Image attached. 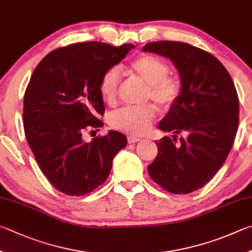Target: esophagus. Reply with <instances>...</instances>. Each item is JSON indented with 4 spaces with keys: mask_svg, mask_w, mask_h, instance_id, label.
Segmentation results:
<instances>
[{
    "mask_svg": "<svg viewBox=\"0 0 252 252\" xmlns=\"http://www.w3.org/2000/svg\"><path fill=\"white\" fill-rule=\"evenodd\" d=\"M126 140H127V143H136V142H139L141 139H139V138H136V136H132V135H127V138H126Z\"/></svg>",
    "mask_w": 252,
    "mask_h": 252,
    "instance_id": "esophagus-1",
    "label": "esophagus"
}]
</instances>
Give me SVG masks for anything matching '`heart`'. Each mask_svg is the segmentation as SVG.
Segmentation results:
<instances>
[{
	"mask_svg": "<svg viewBox=\"0 0 252 252\" xmlns=\"http://www.w3.org/2000/svg\"><path fill=\"white\" fill-rule=\"evenodd\" d=\"M126 70L146 86L145 99H151L159 108H171L181 95V84L175 77L168 76L170 67L154 55L144 54L132 61ZM120 71L113 67L103 72L99 82V91L104 102L113 104L117 100ZM157 116L152 104L142 107H123L110 116V126L116 130L132 134H143Z\"/></svg>",
	"mask_w": 252,
	"mask_h": 252,
	"instance_id": "1",
	"label": "heart"
}]
</instances>
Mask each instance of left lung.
<instances>
[{
	"label": "left lung",
	"instance_id": "obj_1",
	"mask_svg": "<svg viewBox=\"0 0 252 252\" xmlns=\"http://www.w3.org/2000/svg\"><path fill=\"white\" fill-rule=\"evenodd\" d=\"M143 50L170 58L182 81L180 98L158 126L173 139L155 141L158 153L149 175L172 194H189L212 180L234 144L239 125L234 81L216 57L193 45L161 40Z\"/></svg>",
	"mask_w": 252,
	"mask_h": 252
}]
</instances>
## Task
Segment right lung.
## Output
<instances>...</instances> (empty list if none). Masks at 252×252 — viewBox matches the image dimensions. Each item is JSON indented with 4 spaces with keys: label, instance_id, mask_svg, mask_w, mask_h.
Returning <instances> with one entry per match:
<instances>
[{
    "label": "right lung",
    "instance_id": "add662e5",
    "mask_svg": "<svg viewBox=\"0 0 252 252\" xmlns=\"http://www.w3.org/2000/svg\"><path fill=\"white\" fill-rule=\"evenodd\" d=\"M132 48V44L116 47L99 42L59 47L42 59L31 77L23 109L25 136L40 171L63 194L94 190L106 182L113 158L126 145L118 131L91 142L84 140V133L103 126L100 79Z\"/></svg>",
    "mask_w": 252,
    "mask_h": 252
}]
</instances>
